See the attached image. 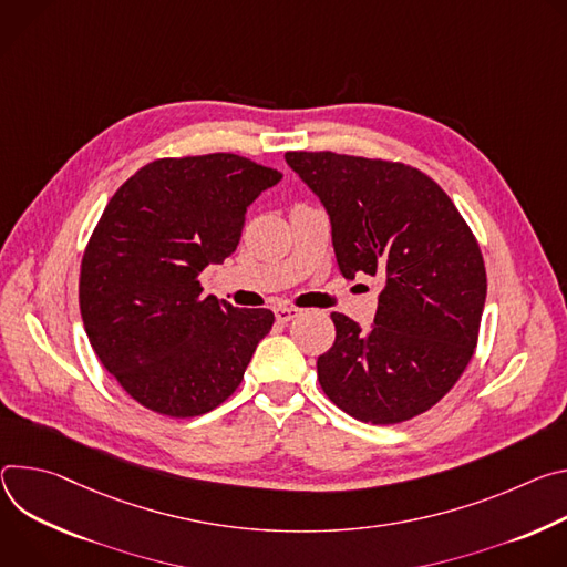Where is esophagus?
Masks as SVG:
<instances>
[{
	"label": "esophagus",
	"instance_id": "esophagus-1",
	"mask_svg": "<svg viewBox=\"0 0 567 567\" xmlns=\"http://www.w3.org/2000/svg\"><path fill=\"white\" fill-rule=\"evenodd\" d=\"M297 316H299V308H292V306H279V308L275 310L277 322H290V320H295Z\"/></svg>",
	"mask_w": 567,
	"mask_h": 567
}]
</instances>
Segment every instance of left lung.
Instances as JSON below:
<instances>
[{
	"label": "left lung",
	"mask_w": 567,
	"mask_h": 567,
	"mask_svg": "<svg viewBox=\"0 0 567 567\" xmlns=\"http://www.w3.org/2000/svg\"><path fill=\"white\" fill-rule=\"evenodd\" d=\"M324 205L344 279L383 277L373 324L331 312L318 358L324 394L371 425L442 401L473 358L486 299L480 245L444 188L419 168L353 155L286 153Z\"/></svg>",
	"instance_id": "left-lung-1"
}]
</instances>
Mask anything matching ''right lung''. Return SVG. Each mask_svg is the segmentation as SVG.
I'll list each match as a JSON object with an SVG mask.
<instances>
[{
  "mask_svg": "<svg viewBox=\"0 0 567 567\" xmlns=\"http://www.w3.org/2000/svg\"><path fill=\"white\" fill-rule=\"evenodd\" d=\"M281 177L231 153L168 157L107 203L81 264V316L99 360L140 405L200 416L240 385L275 316L203 297L198 275L234 255L247 207Z\"/></svg>",
  "mask_w": 567,
  "mask_h": 567,
  "instance_id": "add662e5",
  "label": "right lung"
}]
</instances>
